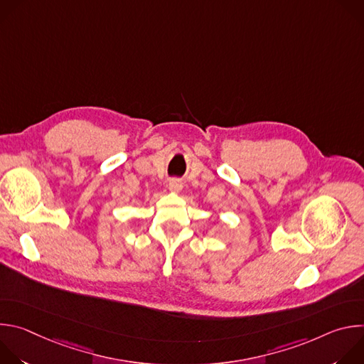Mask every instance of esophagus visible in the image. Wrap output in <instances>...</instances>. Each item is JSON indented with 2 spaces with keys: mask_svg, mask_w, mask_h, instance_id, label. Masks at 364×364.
I'll use <instances>...</instances> for the list:
<instances>
[{
  "mask_svg": "<svg viewBox=\"0 0 364 364\" xmlns=\"http://www.w3.org/2000/svg\"><path fill=\"white\" fill-rule=\"evenodd\" d=\"M168 188H170L171 191H174V193H180L181 188H183V183H181L180 180H177V178H173V180H170V183H168Z\"/></svg>",
  "mask_w": 364,
  "mask_h": 364,
  "instance_id": "1",
  "label": "esophagus"
}]
</instances>
